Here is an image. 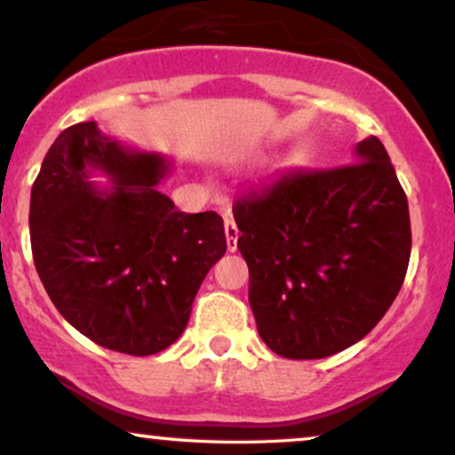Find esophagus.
<instances>
[{"label": "esophagus", "mask_w": 455, "mask_h": 455, "mask_svg": "<svg viewBox=\"0 0 455 455\" xmlns=\"http://www.w3.org/2000/svg\"><path fill=\"white\" fill-rule=\"evenodd\" d=\"M224 233H227V248L231 252L237 251V227H235V220L224 216Z\"/></svg>", "instance_id": "esophagus-1"}]
</instances>
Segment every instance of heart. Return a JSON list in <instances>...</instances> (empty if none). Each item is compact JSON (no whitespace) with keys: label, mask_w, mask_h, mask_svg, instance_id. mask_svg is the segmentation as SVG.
Segmentation results:
<instances>
[{"label":"heart","mask_w":455,"mask_h":455,"mask_svg":"<svg viewBox=\"0 0 455 455\" xmlns=\"http://www.w3.org/2000/svg\"><path fill=\"white\" fill-rule=\"evenodd\" d=\"M304 157H307V151H304L302 144H298V147H293L291 151L283 157V166H298V164L304 162Z\"/></svg>","instance_id":"b5f03b06"}]
</instances>
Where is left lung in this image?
Returning <instances> with one entry per match:
<instances>
[{"instance_id":"8db88e82","label":"left lung","mask_w":455,"mask_h":455,"mask_svg":"<svg viewBox=\"0 0 455 455\" xmlns=\"http://www.w3.org/2000/svg\"><path fill=\"white\" fill-rule=\"evenodd\" d=\"M257 331L278 356L326 358L376 326L411 261V216L376 136L352 164L293 171L233 204Z\"/></svg>"}]
</instances>
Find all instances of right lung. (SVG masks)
<instances>
[{"mask_svg": "<svg viewBox=\"0 0 455 455\" xmlns=\"http://www.w3.org/2000/svg\"><path fill=\"white\" fill-rule=\"evenodd\" d=\"M171 168L164 155L88 121L60 133L32 186L38 276L62 317L114 352L151 356L172 346L227 252L216 212L183 213L157 189ZM94 172L108 177V188L89 181Z\"/></svg>", "mask_w": 455, "mask_h": 455, "instance_id": "add662e5", "label": "right lung"}]
</instances>
